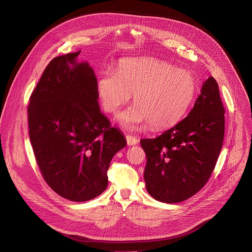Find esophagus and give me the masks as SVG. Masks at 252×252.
I'll return each mask as SVG.
<instances>
[{
	"label": "esophagus",
	"mask_w": 252,
	"mask_h": 252,
	"mask_svg": "<svg viewBox=\"0 0 252 252\" xmlns=\"http://www.w3.org/2000/svg\"><path fill=\"white\" fill-rule=\"evenodd\" d=\"M126 142L128 145H134L138 142V139L137 137L133 136V135H130V134H127L126 135Z\"/></svg>",
	"instance_id": "1"
}]
</instances>
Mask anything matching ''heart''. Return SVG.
Returning a JSON list of instances; mask_svg holds the SVG:
<instances>
[{"label": "heart", "mask_w": 252, "mask_h": 252, "mask_svg": "<svg viewBox=\"0 0 252 252\" xmlns=\"http://www.w3.org/2000/svg\"><path fill=\"white\" fill-rule=\"evenodd\" d=\"M196 90L189 71L148 57L125 59L117 72L105 70L97 79L101 104L109 114H117L133 94L135 104L119 116L129 129L146 123L154 129L174 126L186 115Z\"/></svg>", "instance_id": "1"}]
</instances>
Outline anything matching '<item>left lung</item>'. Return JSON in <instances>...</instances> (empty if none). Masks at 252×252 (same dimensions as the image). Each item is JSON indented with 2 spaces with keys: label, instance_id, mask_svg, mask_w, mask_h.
I'll return each mask as SVG.
<instances>
[{
  "label": "left lung",
  "instance_id": "1",
  "mask_svg": "<svg viewBox=\"0 0 252 252\" xmlns=\"http://www.w3.org/2000/svg\"><path fill=\"white\" fill-rule=\"evenodd\" d=\"M224 136V107L210 77L189 115L155 138L140 139L146 154L144 181L155 200L180 203L210 179Z\"/></svg>",
  "mask_w": 252,
  "mask_h": 252
}]
</instances>
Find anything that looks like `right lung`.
Returning a JSON list of instances; mask_svg holds the SVG:
<instances>
[{
  "instance_id": "1",
  "label": "right lung",
  "mask_w": 252,
  "mask_h": 252,
  "mask_svg": "<svg viewBox=\"0 0 252 252\" xmlns=\"http://www.w3.org/2000/svg\"><path fill=\"white\" fill-rule=\"evenodd\" d=\"M80 51L53 58L28 106L29 134L47 185L59 196L86 202L108 186L113 156L126 145L98 103L97 78Z\"/></svg>"
}]
</instances>
